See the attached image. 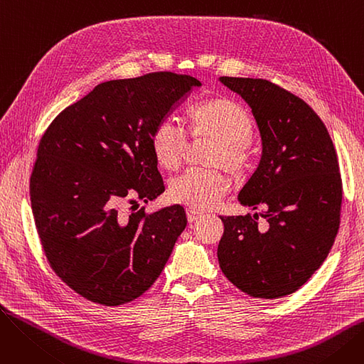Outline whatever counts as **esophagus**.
<instances>
[{"label":"esophagus","mask_w":364,"mask_h":364,"mask_svg":"<svg viewBox=\"0 0 364 364\" xmlns=\"http://www.w3.org/2000/svg\"><path fill=\"white\" fill-rule=\"evenodd\" d=\"M200 217H202V213L198 211V209H192V208L187 209V220H188L190 223H193V221L199 220Z\"/></svg>","instance_id":"1"}]
</instances>
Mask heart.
<instances>
[{
	"label": "heart",
	"mask_w": 364,
	"mask_h": 364,
	"mask_svg": "<svg viewBox=\"0 0 364 364\" xmlns=\"http://www.w3.org/2000/svg\"><path fill=\"white\" fill-rule=\"evenodd\" d=\"M190 139L213 141L206 164L171 180L168 196L192 209L215 206L232 187V177L245 176L254 162V121L250 110L230 97H215L196 105L187 114ZM150 147L158 165L166 171L180 168L188 149L184 129L174 119L161 121L150 136Z\"/></svg>",
	"instance_id": "b5f03b06"
}]
</instances>
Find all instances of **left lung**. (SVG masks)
Wrapping results in <instances>:
<instances>
[{
	"instance_id": "obj_1",
	"label": "left lung",
	"mask_w": 364,
	"mask_h": 364,
	"mask_svg": "<svg viewBox=\"0 0 364 364\" xmlns=\"http://www.w3.org/2000/svg\"><path fill=\"white\" fill-rule=\"evenodd\" d=\"M252 107L262 156L239 200L261 209L220 217L218 262L245 294L274 299L298 291L326 259L341 223L342 178L336 150L318 114L298 95L267 80L221 76ZM258 220V218H257Z\"/></svg>"
}]
</instances>
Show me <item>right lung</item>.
I'll return each instance as SVG.
<instances>
[{
  "mask_svg": "<svg viewBox=\"0 0 364 364\" xmlns=\"http://www.w3.org/2000/svg\"><path fill=\"white\" fill-rule=\"evenodd\" d=\"M199 85L172 72L107 81L43 134L29 183L35 225L54 273L85 299L118 307L162 273L187 225L184 208L125 217L117 205L164 192L150 136Z\"/></svg>",
  "mask_w": 364,
  "mask_h": 364,
  "instance_id": "1",
  "label": "right lung"
}]
</instances>
